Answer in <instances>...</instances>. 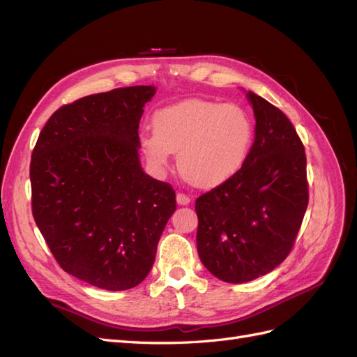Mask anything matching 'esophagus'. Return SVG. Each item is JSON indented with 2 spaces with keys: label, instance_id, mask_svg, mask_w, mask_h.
Wrapping results in <instances>:
<instances>
[{
  "label": "esophagus",
  "instance_id": "34e87169",
  "mask_svg": "<svg viewBox=\"0 0 357 357\" xmlns=\"http://www.w3.org/2000/svg\"><path fill=\"white\" fill-rule=\"evenodd\" d=\"M177 202H178L180 205H188V204L190 202V198L186 195V193L178 192V193H177Z\"/></svg>",
  "mask_w": 357,
  "mask_h": 357
}]
</instances>
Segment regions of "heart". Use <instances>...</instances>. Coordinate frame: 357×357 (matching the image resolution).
<instances>
[{"mask_svg": "<svg viewBox=\"0 0 357 357\" xmlns=\"http://www.w3.org/2000/svg\"><path fill=\"white\" fill-rule=\"evenodd\" d=\"M252 143V123L236 105L188 100L164 107L153 116V132L139 138L156 169L177 153L180 174L192 185L210 189L232 178L243 167Z\"/></svg>", "mask_w": 357, "mask_h": 357, "instance_id": "1", "label": "heart"}]
</instances>
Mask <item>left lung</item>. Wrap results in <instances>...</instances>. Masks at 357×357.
<instances>
[{
  "mask_svg": "<svg viewBox=\"0 0 357 357\" xmlns=\"http://www.w3.org/2000/svg\"><path fill=\"white\" fill-rule=\"evenodd\" d=\"M256 128L243 167L197 198V245L204 266L226 283H245L289 256L308 205L307 156L275 105L247 92Z\"/></svg>",
  "mask_w": 357,
  "mask_h": 357,
  "instance_id": "left-lung-1",
  "label": "left lung"
}]
</instances>
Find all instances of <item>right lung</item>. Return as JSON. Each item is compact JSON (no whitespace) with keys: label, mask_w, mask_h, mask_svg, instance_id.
I'll use <instances>...</instances> for the list:
<instances>
[{"label":"right lung","mask_w":357,"mask_h":357,"mask_svg":"<svg viewBox=\"0 0 357 357\" xmlns=\"http://www.w3.org/2000/svg\"><path fill=\"white\" fill-rule=\"evenodd\" d=\"M153 86L95 93L62 105L32 150V215L63 271L105 290L150 273L176 192L147 176L138 126Z\"/></svg>","instance_id":"right-lung-1"}]
</instances>
